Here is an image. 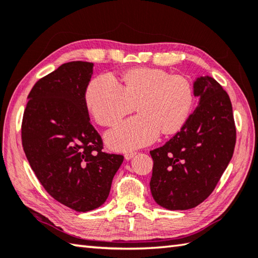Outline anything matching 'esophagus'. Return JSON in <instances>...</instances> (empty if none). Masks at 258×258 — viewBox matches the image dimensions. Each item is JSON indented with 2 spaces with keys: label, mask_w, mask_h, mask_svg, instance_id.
I'll list each match as a JSON object with an SVG mask.
<instances>
[{
  "label": "esophagus",
  "mask_w": 258,
  "mask_h": 258,
  "mask_svg": "<svg viewBox=\"0 0 258 258\" xmlns=\"http://www.w3.org/2000/svg\"><path fill=\"white\" fill-rule=\"evenodd\" d=\"M135 154H136L135 152H127V153H125V155H124V156H125V160H127V161L131 160Z\"/></svg>",
  "instance_id": "1"
}]
</instances>
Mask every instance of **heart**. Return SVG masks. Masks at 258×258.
I'll return each instance as SVG.
<instances>
[{
  "label": "heart",
  "instance_id": "b5f03b06",
  "mask_svg": "<svg viewBox=\"0 0 258 258\" xmlns=\"http://www.w3.org/2000/svg\"><path fill=\"white\" fill-rule=\"evenodd\" d=\"M194 98L188 79L156 68L130 70L123 76V86L112 74H103L88 84L85 93L86 106L103 126L118 123L136 104L140 114L106 134L108 146L116 151L149 145L161 131L178 132L189 117Z\"/></svg>",
  "mask_w": 258,
  "mask_h": 258
}]
</instances>
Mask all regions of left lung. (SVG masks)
<instances>
[{
  "mask_svg": "<svg viewBox=\"0 0 258 258\" xmlns=\"http://www.w3.org/2000/svg\"><path fill=\"white\" fill-rule=\"evenodd\" d=\"M199 105L163 146L150 151L155 203L169 210L195 208L213 192L233 158L236 126L228 94L209 76L194 84Z\"/></svg>",
  "mask_w": 258,
  "mask_h": 258,
  "instance_id": "1",
  "label": "left lung"
}]
</instances>
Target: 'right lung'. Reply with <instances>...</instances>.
I'll return each mask as SVG.
<instances>
[{
    "label": "right lung",
    "instance_id": "add662e5",
    "mask_svg": "<svg viewBox=\"0 0 258 258\" xmlns=\"http://www.w3.org/2000/svg\"><path fill=\"white\" fill-rule=\"evenodd\" d=\"M94 63L72 61L39 79L24 109L21 139L45 191L79 213L102 206L124 156L103 152L85 102Z\"/></svg>",
    "mask_w": 258,
    "mask_h": 258
}]
</instances>
